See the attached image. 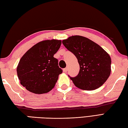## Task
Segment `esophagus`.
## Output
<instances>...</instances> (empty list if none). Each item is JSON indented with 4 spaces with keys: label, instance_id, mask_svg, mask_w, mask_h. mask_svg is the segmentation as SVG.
<instances>
[{
    "label": "esophagus",
    "instance_id": "obj_1",
    "mask_svg": "<svg viewBox=\"0 0 128 128\" xmlns=\"http://www.w3.org/2000/svg\"><path fill=\"white\" fill-rule=\"evenodd\" d=\"M63 71L64 72H66L67 71H68V68H67V67H66V68H64L63 69Z\"/></svg>",
    "mask_w": 128,
    "mask_h": 128
}]
</instances>
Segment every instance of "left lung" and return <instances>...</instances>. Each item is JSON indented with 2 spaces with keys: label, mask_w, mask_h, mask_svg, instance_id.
<instances>
[{
  "label": "left lung",
  "mask_w": 128,
  "mask_h": 128,
  "mask_svg": "<svg viewBox=\"0 0 128 128\" xmlns=\"http://www.w3.org/2000/svg\"><path fill=\"white\" fill-rule=\"evenodd\" d=\"M64 46L74 54L80 65L78 74L70 78L76 87L93 90L102 86L110 74L111 58L99 45L81 36H72L62 40Z\"/></svg>",
  "instance_id": "1"
}]
</instances>
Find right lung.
Here are the masks:
<instances>
[{
	"label": "right lung",
	"mask_w": 128,
	"mask_h": 128,
	"mask_svg": "<svg viewBox=\"0 0 128 128\" xmlns=\"http://www.w3.org/2000/svg\"><path fill=\"white\" fill-rule=\"evenodd\" d=\"M61 40H45L30 48L21 58L16 68L20 84L31 92L42 94L54 88L62 70L54 57Z\"/></svg>",
	"instance_id": "right-lung-1"
}]
</instances>
